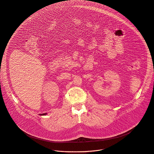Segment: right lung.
Masks as SVG:
<instances>
[{"instance_id":"add662e5","label":"right lung","mask_w":154,"mask_h":154,"mask_svg":"<svg viewBox=\"0 0 154 154\" xmlns=\"http://www.w3.org/2000/svg\"><path fill=\"white\" fill-rule=\"evenodd\" d=\"M45 114H47L46 113H43V114H40V115H42V116H44V115H45Z\"/></svg>"}]
</instances>
